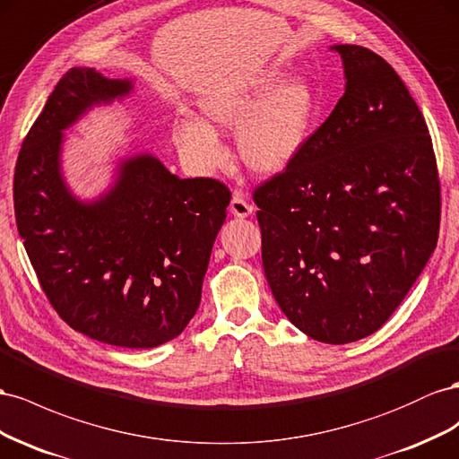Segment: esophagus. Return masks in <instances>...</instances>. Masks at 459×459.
Returning a JSON list of instances; mask_svg holds the SVG:
<instances>
[{
  "instance_id": "obj_1",
  "label": "esophagus",
  "mask_w": 459,
  "mask_h": 459,
  "mask_svg": "<svg viewBox=\"0 0 459 459\" xmlns=\"http://www.w3.org/2000/svg\"><path fill=\"white\" fill-rule=\"evenodd\" d=\"M252 212H254V205H252L250 202H247L240 192H234L232 200H230V213H232L234 217L244 219V217H250Z\"/></svg>"
}]
</instances>
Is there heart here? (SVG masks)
Returning <instances> with one entry per match:
<instances>
[{
  "label": "heart",
  "mask_w": 459,
  "mask_h": 459,
  "mask_svg": "<svg viewBox=\"0 0 459 459\" xmlns=\"http://www.w3.org/2000/svg\"><path fill=\"white\" fill-rule=\"evenodd\" d=\"M200 119L182 117L171 138L194 171L212 173L227 152L219 130H237V148L246 167L261 177L282 173L304 152L319 115V100L306 78L267 69L234 88L200 98Z\"/></svg>",
  "instance_id": "heart-1"
}]
</instances>
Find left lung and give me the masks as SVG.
<instances>
[{"mask_svg":"<svg viewBox=\"0 0 459 459\" xmlns=\"http://www.w3.org/2000/svg\"><path fill=\"white\" fill-rule=\"evenodd\" d=\"M331 49L344 96L254 202L279 307L309 338L348 344L381 329L435 252L440 182L427 123L396 71L368 48Z\"/></svg>","mask_w":459,"mask_h":459,"instance_id":"obj_1","label":"left lung"}]
</instances>
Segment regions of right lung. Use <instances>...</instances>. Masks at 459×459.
I'll list each match as a JSON object with an SVG mask.
<instances>
[{
  "label": "right lung",
  "instance_id": "add662e5",
  "mask_svg": "<svg viewBox=\"0 0 459 459\" xmlns=\"http://www.w3.org/2000/svg\"><path fill=\"white\" fill-rule=\"evenodd\" d=\"M133 90L130 78L90 67L65 74L22 142L13 200L24 250L61 319L98 342L146 350L177 338L198 311L230 192L138 153L119 160L96 200L76 198L61 169L63 133Z\"/></svg>",
  "mask_w": 459,
  "mask_h": 459
}]
</instances>
